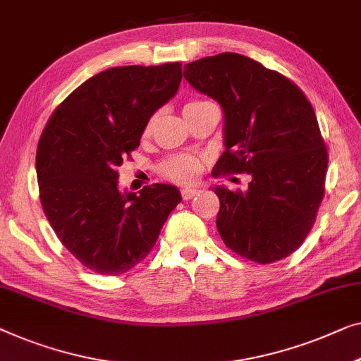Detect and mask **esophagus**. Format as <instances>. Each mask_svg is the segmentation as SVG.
<instances>
[{"label":"esophagus","mask_w":361,"mask_h":361,"mask_svg":"<svg viewBox=\"0 0 361 361\" xmlns=\"http://www.w3.org/2000/svg\"><path fill=\"white\" fill-rule=\"evenodd\" d=\"M198 193V190L195 189V187H184V189L180 190V195L184 200H190L192 197H195Z\"/></svg>","instance_id":"1"}]
</instances>
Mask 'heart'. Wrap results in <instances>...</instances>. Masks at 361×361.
<instances>
[{"label":"heart","mask_w":361,"mask_h":361,"mask_svg":"<svg viewBox=\"0 0 361 361\" xmlns=\"http://www.w3.org/2000/svg\"><path fill=\"white\" fill-rule=\"evenodd\" d=\"M198 102L200 101H192L187 104L185 107L193 106V104H198ZM149 130H151V122L148 123V127H146V132H149ZM200 169H202L200 161H198L195 156H190V154L174 156V158L166 161L163 168H161L163 174L168 177V179L176 180V182L193 180L198 174H200Z\"/></svg>","instance_id":"b5f03b06"}]
</instances>
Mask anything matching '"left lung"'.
I'll return each instance as SVG.
<instances>
[{
    "label": "left lung",
    "mask_w": 361,
    "mask_h": 361,
    "mask_svg": "<svg viewBox=\"0 0 361 361\" xmlns=\"http://www.w3.org/2000/svg\"><path fill=\"white\" fill-rule=\"evenodd\" d=\"M184 78L223 109L216 171L252 176L245 192L216 185V228L234 252L259 264L305 241L324 197L327 149L314 109L283 75L239 54L187 63Z\"/></svg>",
    "instance_id": "left-lung-1"
}]
</instances>
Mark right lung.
Returning a JSON list of instances; mask_svg holds the SVG:
<instances>
[{"label":"right lung","mask_w":361,"mask_h":361,"mask_svg":"<svg viewBox=\"0 0 361 361\" xmlns=\"http://www.w3.org/2000/svg\"><path fill=\"white\" fill-rule=\"evenodd\" d=\"M180 80L182 63L101 71L56 107L42 133L35 168L45 216L92 271L114 276L142 262L182 202L171 184L120 190L117 172Z\"/></svg>","instance_id":"obj_1"}]
</instances>
